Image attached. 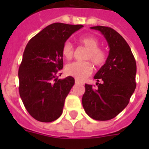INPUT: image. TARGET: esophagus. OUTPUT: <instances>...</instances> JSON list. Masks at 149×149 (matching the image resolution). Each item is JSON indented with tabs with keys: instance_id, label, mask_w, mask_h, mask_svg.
<instances>
[{
	"instance_id": "esophagus-1",
	"label": "esophagus",
	"mask_w": 149,
	"mask_h": 149,
	"mask_svg": "<svg viewBox=\"0 0 149 149\" xmlns=\"http://www.w3.org/2000/svg\"><path fill=\"white\" fill-rule=\"evenodd\" d=\"M75 84H82L81 82H79L78 79H75Z\"/></svg>"
}]
</instances>
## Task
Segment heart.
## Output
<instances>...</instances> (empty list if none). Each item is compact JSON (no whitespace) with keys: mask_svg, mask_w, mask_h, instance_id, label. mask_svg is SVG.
Returning <instances> with one entry per match:
<instances>
[{"mask_svg":"<svg viewBox=\"0 0 149 149\" xmlns=\"http://www.w3.org/2000/svg\"><path fill=\"white\" fill-rule=\"evenodd\" d=\"M79 42L87 49L84 56V59L92 62L97 67H100L106 63V52L99 47L100 41L95 36H83L79 39ZM62 53L66 59H71L72 58L74 49L70 42H65L63 44ZM91 62L84 61L70 63L65 67V72L68 75L75 77L78 80H84L93 72V65Z\"/></svg>","mask_w":149,"mask_h":149,"instance_id":"1","label":"heart"}]
</instances>
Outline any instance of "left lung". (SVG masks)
<instances>
[{
  "label": "left lung",
  "instance_id": "1",
  "mask_svg": "<svg viewBox=\"0 0 149 149\" xmlns=\"http://www.w3.org/2000/svg\"><path fill=\"white\" fill-rule=\"evenodd\" d=\"M106 38L110 47L108 57L94 79L97 87L85 84L82 104L86 113L97 120L115 118L129 103L136 87V62L125 38L114 29L106 26L91 27Z\"/></svg>",
  "mask_w": 149,
  "mask_h": 149
}]
</instances>
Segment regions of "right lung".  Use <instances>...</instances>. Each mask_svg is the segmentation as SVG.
Here are the masks:
<instances>
[{
    "label": "right lung",
    "mask_w": 149,
    "mask_h": 149,
    "mask_svg": "<svg viewBox=\"0 0 149 149\" xmlns=\"http://www.w3.org/2000/svg\"><path fill=\"white\" fill-rule=\"evenodd\" d=\"M82 24L53 23L35 36L24 49L18 70L19 93L27 111L36 120L52 122L63 113L74 78L58 79L63 67L62 47Z\"/></svg>",
    "instance_id": "obj_1"
}]
</instances>
